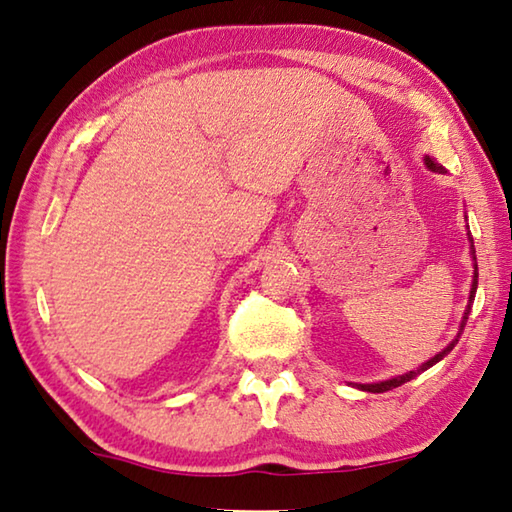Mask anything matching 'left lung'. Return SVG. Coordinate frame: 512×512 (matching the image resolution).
Wrapping results in <instances>:
<instances>
[{
	"label": "left lung",
	"mask_w": 512,
	"mask_h": 512,
	"mask_svg": "<svg viewBox=\"0 0 512 512\" xmlns=\"http://www.w3.org/2000/svg\"><path fill=\"white\" fill-rule=\"evenodd\" d=\"M425 165L430 167L432 172H441L443 167L441 165H436L432 159H425ZM477 277H479V273H475V282H472V291H470V304H472V300H475V293H477ZM470 304H468V311H466V315H463V322H461V329L466 327V322H468V315H470ZM459 338L461 336H457L454 338L448 347H445L443 351H439L436 353L434 358H430L427 362H423L421 367L418 369H414V371H410V374H403V376H396V378H392V380H383V383H374V385H360V389H365V392H374V394H380V392H389V389H394V387H401L403 383H407V380H412L414 376H418V374H423L425 369H430L432 365H436V362L439 360H443L445 356H448V353L454 349V345H457L459 342Z\"/></svg>",
	"instance_id": "left-lung-1"
}]
</instances>
